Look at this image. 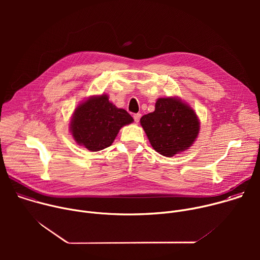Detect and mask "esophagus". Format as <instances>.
Segmentation results:
<instances>
[{"label": "esophagus", "mask_w": 260, "mask_h": 260, "mask_svg": "<svg viewBox=\"0 0 260 260\" xmlns=\"http://www.w3.org/2000/svg\"><path fill=\"white\" fill-rule=\"evenodd\" d=\"M140 118H141V114H139V113H137V114H134V120H135V122H139L140 121Z\"/></svg>", "instance_id": "obj_1"}]
</instances>
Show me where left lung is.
<instances>
[{"label": "left lung", "mask_w": 260, "mask_h": 260, "mask_svg": "<svg viewBox=\"0 0 260 260\" xmlns=\"http://www.w3.org/2000/svg\"><path fill=\"white\" fill-rule=\"evenodd\" d=\"M140 122L153 149L167 157L188 149L200 133L193 109L175 96L159 98L154 112L142 116Z\"/></svg>", "instance_id": "8db88e82"}]
</instances>
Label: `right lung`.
<instances>
[{"mask_svg":"<svg viewBox=\"0 0 260 260\" xmlns=\"http://www.w3.org/2000/svg\"><path fill=\"white\" fill-rule=\"evenodd\" d=\"M133 121L124 109L109 102L107 94L93 95L74 111L70 131L77 144L95 152L112 145L119 129Z\"/></svg>","mask_w":260,"mask_h":260,"instance_id":"right-lung-1","label":"right lung"}]
</instances>
